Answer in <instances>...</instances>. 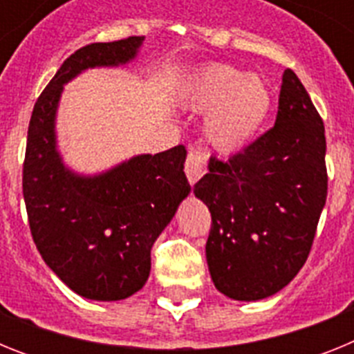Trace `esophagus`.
I'll use <instances>...</instances> for the list:
<instances>
[{"instance_id": "esophagus-1", "label": "esophagus", "mask_w": 354, "mask_h": 354, "mask_svg": "<svg viewBox=\"0 0 354 354\" xmlns=\"http://www.w3.org/2000/svg\"><path fill=\"white\" fill-rule=\"evenodd\" d=\"M184 171H186V177L192 186L198 183L205 174V156L195 149L189 150V154L186 158V165H184Z\"/></svg>"}]
</instances>
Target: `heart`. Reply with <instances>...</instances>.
<instances>
[{
	"instance_id": "1",
	"label": "heart",
	"mask_w": 354,
	"mask_h": 354,
	"mask_svg": "<svg viewBox=\"0 0 354 354\" xmlns=\"http://www.w3.org/2000/svg\"><path fill=\"white\" fill-rule=\"evenodd\" d=\"M184 109L205 113L204 138L220 154H236L257 138L273 108L268 84L232 65L212 64L187 76L179 92Z\"/></svg>"
}]
</instances>
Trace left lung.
Segmentation results:
<instances>
[{
    "instance_id": "left-lung-1",
    "label": "left lung",
    "mask_w": 354,
    "mask_h": 354,
    "mask_svg": "<svg viewBox=\"0 0 354 354\" xmlns=\"http://www.w3.org/2000/svg\"><path fill=\"white\" fill-rule=\"evenodd\" d=\"M324 156L323 120L287 68L273 129L228 161L209 159L193 187L211 212L205 257L227 298H270L301 270L326 204Z\"/></svg>"
}]
</instances>
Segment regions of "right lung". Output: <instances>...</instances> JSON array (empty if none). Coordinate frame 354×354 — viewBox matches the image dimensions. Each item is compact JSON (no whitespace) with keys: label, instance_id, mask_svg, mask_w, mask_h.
Here are the masks:
<instances>
[{"label":"right lung","instance_id":"1","mask_svg":"<svg viewBox=\"0 0 354 354\" xmlns=\"http://www.w3.org/2000/svg\"><path fill=\"white\" fill-rule=\"evenodd\" d=\"M143 40L129 37L77 49L37 99L28 127L23 195L31 236L53 273L93 301H120L145 286L150 248L192 192L184 145L133 156L97 174L72 170L58 147L56 117L65 84L88 68L126 67Z\"/></svg>","mask_w":354,"mask_h":354}]
</instances>
